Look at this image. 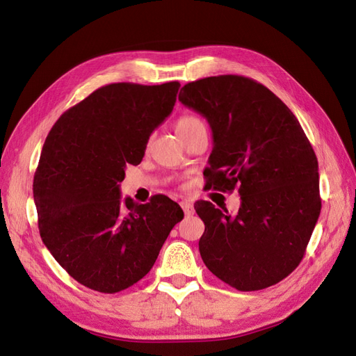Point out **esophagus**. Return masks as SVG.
<instances>
[{"mask_svg":"<svg viewBox=\"0 0 356 356\" xmlns=\"http://www.w3.org/2000/svg\"><path fill=\"white\" fill-rule=\"evenodd\" d=\"M181 208L184 211L186 215H193L195 213V207H193V203L190 200H181Z\"/></svg>","mask_w":356,"mask_h":356,"instance_id":"1","label":"esophagus"}]
</instances>
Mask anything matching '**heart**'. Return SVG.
<instances>
[{
    "label": "heart",
    "mask_w": 356,
    "mask_h": 356,
    "mask_svg": "<svg viewBox=\"0 0 356 356\" xmlns=\"http://www.w3.org/2000/svg\"><path fill=\"white\" fill-rule=\"evenodd\" d=\"M197 129H207L200 117H197L195 114H186V115L178 118V122H177L178 135H186L193 131H197Z\"/></svg>",
    "instance_id": "obj_1"
}]
</instances>
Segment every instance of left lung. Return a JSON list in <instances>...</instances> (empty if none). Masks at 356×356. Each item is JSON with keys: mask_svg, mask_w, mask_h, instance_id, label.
I'll use <instances>...</instances> for the list:
<instances>
[{"mask_svg": "<svg viewBox=\"0 0 356 356\" xmlns=\"http://www.w3.org/2000/svg\"><path fill=\"white\" fill-rule=\"evenodd\" d=\"M178 99L211 126L207 186L241 195L236 215L207 200L195 204L204 266L239 291L281 282L303 260L321 213L318 159L297 117L242 75L191 81Z\"/></svg>", "mask_w": 356, "mask_h": 356, "instance_id": "1", "label": "left lung"}]
</instances>
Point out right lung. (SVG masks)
Instances as JSON below:
<instances>
[{
	"mask_svg": "<svg viewBox=\"0 0 356 356\" xmlns=\"http://www.w3.org/2000/svg\"><path fill=\"white\" fill-rule=\"evenodd\" d=\"M178 81L113 83L71 106L51 127L34 175L42 242L81 285L114 294L154 266L184 212L166 196L120 199L127 165L174 110Z\"/></svg>",
	"mask_w": 356,
	"mask_h": 356,
	"instance_id": "add662e5",
	"label": "right lung"
}]
</instances>
